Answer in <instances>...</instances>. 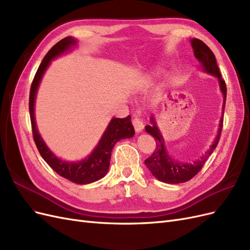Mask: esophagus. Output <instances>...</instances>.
<instances>
[{
	"label": "esophagus",
	"instance_id": "1",
	"mask_svg": "<svg viewBox=\"0 0 250 250\" xmlns=\"http://www.w3.org/2000/svg\"><path fill=\"white\" fill-rule=\"evenodd\" d=\"M132 124L134 126V129L135 131H137L138 133L142 132L143 129H144V123L143 121L139 118V117H135L133 120H132Z\"/></svg>",
	"mask_w": 250,
	"mask_h": 250
}]
</instances>
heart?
<instances>
[{"label": "heart", "instance_id": "heart-1", "mask_svg": "<svg viewBox=\"0 0 250 250\" xmlns=\"http://www.w3.org/2000/svg\"><path fill=\"white\" fill-rule=\"evenodd\" d=\"M156 74H160V72H156Z\"/></svg>", "mask_w": 250, "mask_h": 250}]
</instances>
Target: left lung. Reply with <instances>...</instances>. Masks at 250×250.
<instances>
[{
    "mask_svg": "<svg viewBox=\"0 0 250 250\" xmlns=\"http://www.w3.org/2000/svg\"><path fill=\"white\" fill-rule=\"evenodd\" d=\"M191 44L194 51L195 57L198 59L200 62V67L203 72L217 77L219 81V86L223 95V105H222V117L219 123L218 133L216 138L211 144L208 150L204 153L200 158L192 163H180L174 160L169 154L167 147H166L165 140L162 135L160 128L157 126L155 118L152 116L150 118V125L145 127V130L152 135L156 142V148L154 152L150 157L145 161V165L147 168L153 174V176L158 180L163 181L166 184H181L192 179L196 174H197L203 165L206 164L208 156L215 150L218 145V142L221 137L222 126H223V113L226 101V84L225 81L222 79L220 71L216 62V57L211 50L202 41L198 39L191 40Z\"/></svg>",
    "mask_w": 250,
    "mask_h": 250,
    "instance_id": "obj_1",
    "label": "left lung"
}]
</instances>
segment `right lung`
Listing matches in <instances>:
<instances>
[{"label":"right lung","instance_id":"obj_1","mask_svg":"<svg viewBox=\"0 0 250 250\" xmlns=\"http://www.w3.org/2000/svg\"><path fill=\"white\" fill-rule=\"evenodd\" d=\"M77 41L72 36H67L65 39L58 42L51 48L43 57L42 62L37 70L33 82L30 89L29 97V111L30 119H31L32 132L35 145L39 149L41 155L50 167L54 170L60 176L71 180L72 183L78 185H87L101 179L106 175L109 169L111 151L115 144L120 140L129 139L134 135V128L131 124V117L126 118H112L104 131L102 138L100 139L98 145L86 158L79 162H67L57 157L52 152L51 149L46 145L42 140L41 133L37 129L34 115V105L37 89L43 76L44 72L48 69L51 63V60L63 54L64 52L69 51L72 47L76 46Z\"/></svg>","mask_w":250,"mask_h":250}]
</instances>
